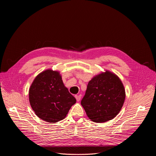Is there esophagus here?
I'll return each instance as SVG.
<instances>
[{
    "instance_id": "34e87169",
    "label": "esophagus",
    "mask_w": 156,
    "mask_h": 156,
    "mask_svg": "<svg viewBox=\"0 0 156 156\" xmlns=\"http://www.w3.org/2000/svg\"><path fill=\"white\" fill-rule=\"evenodd\" d=\"M75 98H76V101H77L78 102L80 101V99H81V95H75Z\"/></svg>"
}]
</instances>
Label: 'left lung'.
<instances>
[{
    "instance_id": "1",
    "label": "left lung",
    "mask_w": 156,
    "mask_h": 156,
    "mask_svg": "<svg viewBox=\"0 0 156 156\" xmlns=\"http://www.w3.org/2000/svg\"><path fill=\"white\" fill-rule=\"evenodd\" d=\"M125 97V90L119 78L105 71L89 81L81 104L89 119L95 122H104L118 115Z\"/></svg>"
}]
</instances>
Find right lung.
Masks as SVG:
<instances>
[{
	"instance_id": "obj_1",
	"label": "right lung",
	"mask_w": 156,
	"mask_h": 156,
	"mask_svg": "<svg viewBox=\"0 0 156 156\" xmlns=\"http://www.w3.org/2000/svg\"><path fill=\"white\" fill-rule=\"evenodd\" d=\"M29 101L36 115L51 123L64 119L76 100L64 86L59 72L49 69L38 74L33 81Z\"/></svg>"
}]
</instances>
